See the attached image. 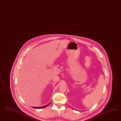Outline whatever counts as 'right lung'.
<instances>
[{
  "mask_svg": "<svg viewBox=\"0 0 121 121\" xmlns=\"http://www.w3.org/2000/svg\"><path fill=\"white\" fill-rule=\"evenodd\" d=\"M51 103V102L49 103L48 104V105H46V106H41V107H32L34 108H36V109H42V108H45V107L48 106V105H49V104Z\"/></svg>",
  "mask_w": 121,
  "mask_h": 121,
  "instance_id": "obj_1",
  "label": "right lung"
}]
</instances>
